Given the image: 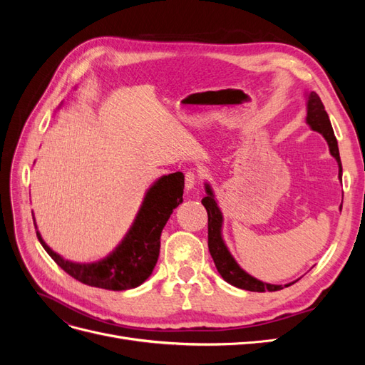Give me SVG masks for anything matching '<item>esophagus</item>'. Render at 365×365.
<instances>
[{"label": "esophagus", "instance_id": "34e87169", "mask_svg": "<svg viewBox=\"0 0 365 365\" xmlns=\"http://www.w3.org/2000/svg\"><path fill=\"white\" fill-rule=\"evenodd\" d=\"M197 181H200V176H197L196 172H193V170L185 172V189L187 190H192L193 187L197 184Z\"/></svg>", "mask_w": 365, "mask_h": 365}]
</instances>
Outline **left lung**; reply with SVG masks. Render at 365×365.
Returning <instances> with one entry per match:
<instances>
[{
  "label": "left lung",
  "instance_id": "obj_1",
  "mask_svg": "<svg viewBox=\"0 0 365 365\" xmlns=\"http://www.w3.org/2000/svg\"><path fill=\"white\" fill-rule=\"evenodd\" d=\"M307 123L312 126L314 130L323 134L324 138L329 143L330 153L336 158L338 165H339V180L342 178V165H341V158H339V150H338V141L334 134L332 125H330L329 115L324 109V105L322 102V98L317 93L309 94V101H307ZM207 196L201 201L202 205L207 210L208 215V250L212 257L215 260L216 268L219 274L222 275V279L236 286V288L245 289V291H252V292H274V291H280L283 289V286L280 284H269V283H263L257 279L251 277L250 274H247L244 269H240L236 260L231 257V254L228 252L227 247L224 245L222 237H220V225H222V215H220V210L217 208L215 200H213V192L210 189V185L207 184ZM342 207V205H341ZM295 283V282H294ZM291 283V284H294ZM289 286V284H286Z\"/></svg>",
  "mask_w": 365,
  "mask_h": 365
}]
</instances>
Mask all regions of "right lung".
<instances>
[{
  "label": "right lung",
  "instance_id": "add662e5",
  "mask_svg": "<svg viewBox=\"0 0 365 365\" xmlns=\"http://www.w3.org/2000/svg\"><path fill=\"white\" fill-rule=\"evenodd\" d=\"M184 175L181 172L163 176L152 185L143 202L134 225L118 248L102 262L81 264L63 260L51 251L36 233L41 245L59 267L88 286L108 291L137 288L155 268L160 256V236L173 210L182 202Z\"/></svg>",
  "mask_w": 365,
  "mask_h": 365
}]
</instances>
